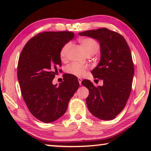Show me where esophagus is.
Masks as SVG:
<instances>
[{
    "mask_svg": "<svg viewBox=\"0 0 151 151\" xmlns=\"http://www.w3.org/2000/svg\"><path fill=\"white\" fill-rule=\"evenodd\" d=\"M78 83H79V84H80V85H81L82 78H78Z\"/></svg>",
    "mask_w": 151,
    "mask_h": 151,
    "instance_id": "esophagus-1",
    "label": "esophagus"
}]
</instances>
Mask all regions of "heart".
Segmentation results:
<instances>
[{
  "instance_id": "b5f03b06",
  "label": "heart",
  "mask_w": 151,
  "mask_h": 151,
  "mask_svg": "<svg viewBox=\"0 0 151 151\" xmlns=\"http://www.w3.org/2000/svg\"><path fill=\"white\" fill-rule=\"evenodd\" d=\"M78 42L80 43L82 47L85 50L86 55L88 56H91L98 52L99 50V42L94 39H92L90 37L81 38L78 39ZM71 48V43L67 42L61 48L60 51V59L65 61L67 59L68 52ZM88 69V67L85 65H82L78 63H72L70 65H68L66 67V72L70 75H75L76 76H83L85 75L86 70Z\"/></svg>"
}]
</instances>
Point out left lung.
<instances>
[{
  "instance_id": "1",
  "label": "left lung",
  "mask_w": 151,
  "mask_h": 151,
  "mask_svg": "<svg viewBox=\"0 0 151 151\" xmlns=\"http://www.w3.org/2000/svg\"><path fill=\"white\" fill-rule=\"evenodd\" d=\"M100 43L101 60L91 71L94 78L103 81L94 86L88 80L81 84L88 89L86 105L92 114L101 120L115 118L126 105L132 88L134 64L126 40L118 32L101 28L79 32Z\"/></svg>"
}]
</instances>
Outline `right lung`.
I'll return each mask as SVG.
<instances>
[{
    "mask_svg": "<svg viewBox=\"0 0 151 151\" xmlns=\"http://www.w3.org/2000/svg\"><path fill=\"white\" fill-rule=\"evenodd\" d=\"M74 37L68 31L40 32L27 42L19 57L17 76L22 96L32 115L45 123L65 113L79 87L78 78L70 74L58 86L52 84L62 65L61 48Z\"/></svg>",
    "mask_w": 151,
    "mask_h": 151,
    "instance_id": "add662e5",
    "label": "right lung"
}]
</instances>
